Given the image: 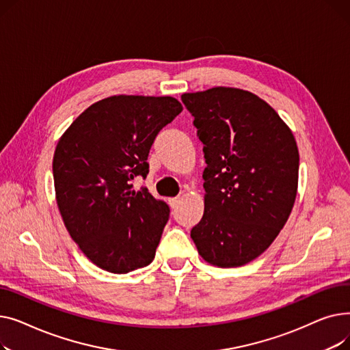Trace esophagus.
Instances as JSON below:
<instances>
[{"label": "esophagus", "mask_w": 350, "mask_h": 350, "mask_svg": "<svg viewBox=\"0 0 350 350\" xmlns=\"http://www.w3.org/2000/svg\"><path fill=\"white\" fill-rule=\"evenodd\" d=\"M180 197H173V198H169V204H170V207L172 208H176L177 207V204L180 203Z\"/></svg>", "instance_id": "obj_1"}]
</instances>
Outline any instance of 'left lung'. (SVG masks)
Masks as SVG:
<instances>
[{
  "label": "left lung",
  "instance_id": "obj_1",
  "mask_svg": "<svg viewBox=\"0 0 350 350\" xmlns=\"http://www.w3.org/2000/svg\"><path fill=\"white\" fill-rule=\"evenodd\" d=\"M204 144V214L191 238L206 262L241 267L278 237L295 203L299 152L288 124L261 98L217 86L183 94Z\"/></svg>",
  "mask_w": 350,
  "mask_h": 350
}]
</instances>
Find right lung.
Segmentation results:
<instances>
[{"mask_svg":"<svg viewBox=\"0 0 350 350\" xmlns=\"http://www.w3.org/2000/svg\"><path fill=\"white\" fill-rule=\"evenodd\" d=\"M183 110L172 96L105 98L72 122L55 149V198L64 224L96 267L127 273L149 265L170 208L132 180L149 173L150 147Z\"/></svg>","mask_w":350,"mask_h":350,"instance_id":"add662e5","label":"right lung"}]
</instances>
